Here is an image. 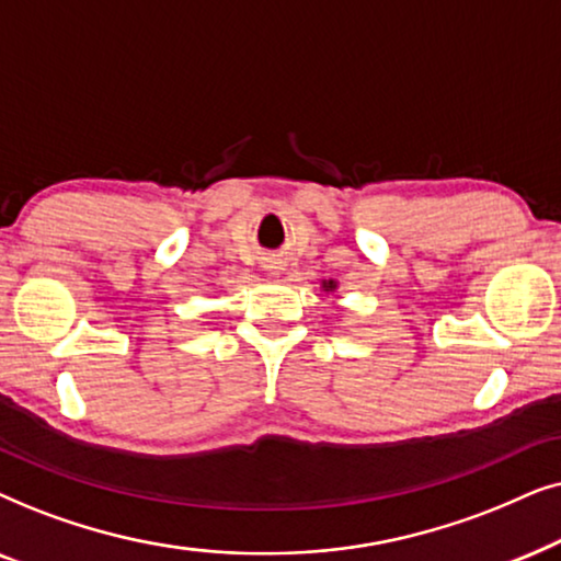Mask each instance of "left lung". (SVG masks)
<instances>
[{
  "label": "left lung",
  "mask_w": 561,
  "mask_h": 561,
  "mask_svg": "<svg viewBox=\"0 0 561 561\" xmlns=\"http://www.w3.org/2000/svg\"><path fill=\"white\" fill-rule=\"evenodd\" d=\"M328 285H331V287H333V282H328Z\"/></svg>",
  "instance_id": "left-lung-1"
}]
</instances>
